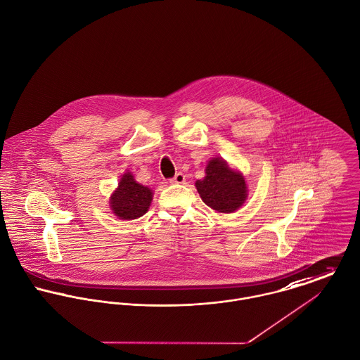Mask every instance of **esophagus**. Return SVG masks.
I'll return each instance as SVG.
<instances>
[{
	"label": "esophagus",
	"instance_id": "esophagus-1",
	"mask_svg": "<svg viewBox=\"0 0 360 360\" xmlns=\"http://www.w3.org/2000/svg\"><path fill=\"white\" fill-rule=\"evenodd\" d=\"M184 181H186V176H184L181 172L176 173V176H174L173 179H170V183H172V184H183Z\"/></svg>",
	"mask_w": 360,
	"mask_h": 360
}]
</instances>
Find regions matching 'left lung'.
<instances>
[{
	"label": "left lung",
	"mask_w": 360,
	"mask_h": 360,
	"mask_svg": "<svg viewBox=\"0 0 360 360\" xmlns=\"http://www.w3.org/2000/svg\"><path fill=\"white\" fill-rule=\"evenodd\" d=\"M195 187L206 205L220 213L236 212L248 195L244 176L219 156L209 160L205 177L197 180Z\"/></svg>",
	"instance_id": "8db88e82"
}]
</instances>
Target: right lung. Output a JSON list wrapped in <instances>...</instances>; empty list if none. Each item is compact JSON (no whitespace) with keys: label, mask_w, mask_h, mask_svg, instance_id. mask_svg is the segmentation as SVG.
Instances as JSON below:
<instances>
[{"label":"right lung","mask_w":360,"mask_h":360,"mask_svg":"<svg viewBox=\"0 0 360 360\" xmlns=\"http://www.w3.org/2000/svg\"><path fill=\"white\" fill-rule=\"evenodd\" d=\"M153 190L139 184L130 172H126L110 197V209L122 220H133L147 213L153 201Z\"/></svg>","instance_id":"add662e5"}]
</instances>
